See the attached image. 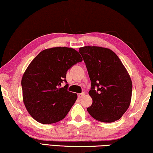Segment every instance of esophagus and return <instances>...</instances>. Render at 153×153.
<instances>
[{
  "label": "esophagus",
  "instance_id": "34e87169",
  "mask_svg": "<svg viewBox=\"0 0 153 153\" xmlns=\"http://www.w3.org/2000/svg\"><path fill=\"white\" fill-rule=\"evenodd\" d=\"M84 95H85V93H84V92L78 94V98H81Z\"/></svg>",
  "mask_w": 153,
  "mask_h": 153
}]
</instances>
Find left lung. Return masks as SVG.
Masks as SVG:
<instances>
[{
  "label": "left lung",
  "instance_id": "8db88e82",
  "mask_svg": "<svg viewBox=\"0 0 153 153\" xmlns=\"http://www.w3.org/2000/svg\"><path fill=\"white\" fill-rule=\"evenodd\" d=\"M91 81L89 94L92 104L87 110L102 123H113L123 116L130 105L132 81L114 51L100 46L79 49Z\"/></svg>",
  "mask_w": 153,
  "mask_h": 153
}]
</instances>
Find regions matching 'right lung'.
<instances>
[{
  "mask_svg": "<svg viewBox=\"0 0 153 153\" xmlns=\"http://www.w3.org/2000/svg\"><path fill=\"white\" fill-rule=\"evenodd\" d=\"M83 61L78 51L67 47H55L39 53L23 74V102L33 118L42 124H53L66 116L77 99L68 91V70Z\"/></svg>",
  "mask_w": 153,
  "mask_h": 153,
  "instance_id": "add662e5",
  "label": "right lung"
}]
</instances>
